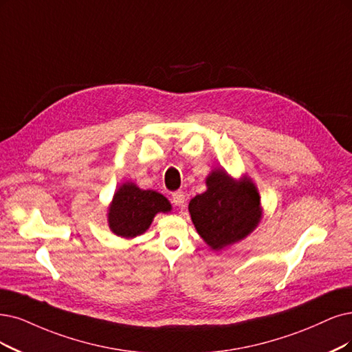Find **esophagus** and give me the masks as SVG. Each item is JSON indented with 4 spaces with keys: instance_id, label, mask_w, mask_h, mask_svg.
<instances>
[{
    "instance_id": "esophagus-1",
    "label": "esophagus",
    "mask_w": 352,
    "mask_h": 352,
    "mask_svg": "<svg viewBox=\"0 0 352 352\" xmlns=\"http://www.w3.org/2000/svg\"><path fill=\"white\" fill-rule=\"evenodd\" d=\"M171 201L174 206H178V207H183L184 203H186V194L183 191H175L171 197Z\"/></svg>"
}]
</instances>
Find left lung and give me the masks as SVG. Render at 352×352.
<instances>
[{
	"mask_svg": "<svg viewBox=\"0 0 352 352\" xmlns=\"http://www.w3.org/2000/svg\"><path fill=\"white\" fill-rule=\"evenodd\" d=\"M207 191L188 204L199 235L213 250L243 239L261 217L259 194L251 179L235 181L223 169L207 177Z\"/></svg>",
	"mask_w": 352,
	"mask_h": 352,
	"instance_id": "left-lung-1",
	"label": "left lung"
}]
</instances>
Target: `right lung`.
I'll use <instances>...</instances> for the list:
<instances>
[{
    "mask_svg": "<svg viewBox=\"0 0 352 352\" xmlns=\"http://www.w3.org/2000/svg\"><path fill=\"white\" fill-rule=\"evenodd\" d=\"M168 210H171V204L162 194L127 183L114 194L109 225L117 236L135 238L151 226L156 213Z\"/></svg>",
    "mask_w": 352,
    "mask_h": 352,
    "instance_id": "obj_1",
    "label": "right lung"
}]
</instances>
